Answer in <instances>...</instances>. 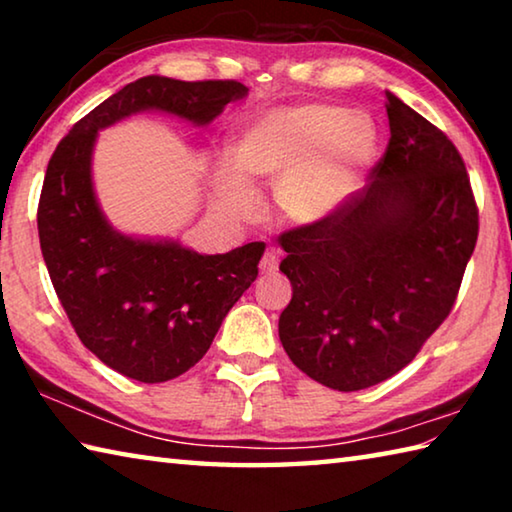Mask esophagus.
I'll return each instance as SVG.
<instances>
[{"label": "esophagus", "mask_w": 512, "mask_h": 512, "mask_svg": "<svg viewBox=\"0 0 512 512\" xmlns=\"http://www.w3.org/2000/svg\"><path fill=\"white\" fill-rule=\"evenodd\" d=\"M277 264H280V253H277L275 248H266L262 262H259V273L264 277L273 275L277 271Z\"/></svg>", "instance_id": "1"}]
</instances>
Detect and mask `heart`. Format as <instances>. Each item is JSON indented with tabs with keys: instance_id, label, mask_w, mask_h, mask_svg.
<instances>
[{
	"instance_id": "heart-1",
	"label": "heart",
	"mask_w": 512,
	"mask_h": 512,
	"mask_svg": "<svg viewBox=\"0 0 512 512\" xmlns=\"http://www.w3.org/2000/svg\"><path fill=\"white\" fill-rule=\"evenodd\" d=\"M379 126L368 112L334 103L262 110L239 126L232 167L214 173L221 201L250 212V185H275V201L293 225H318L345 210L366 185L379 153Z\"/></svg>"
}]
</instances>
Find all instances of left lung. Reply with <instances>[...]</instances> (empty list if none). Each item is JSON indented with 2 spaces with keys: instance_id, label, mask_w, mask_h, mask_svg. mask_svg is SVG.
<instances>
[{
  "instance_id": "1",
  "label": "left lung",
  "mask_w": 512,
  "mask_h": 512,
  "mask_svg": "<svg viewBox=\"0 0 512 512\" xmlns=\"http://www.w3.org/2000/svg\"><path fill=\"white\" fill-rule=\"evenodd\" d=\"M391 142L334 219L284 232L280 316L289 359L334 391H361L415 359L454 307L479 235L456 146L386 92Z\"/></svg>"
}]
</instances>
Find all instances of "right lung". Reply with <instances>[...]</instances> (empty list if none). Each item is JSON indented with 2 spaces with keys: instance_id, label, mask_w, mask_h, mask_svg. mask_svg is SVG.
I'll use <instances>...</instances> for the list:
<instances>
[{
  "instance_id": "right-lung-1",
  "label": "right lung",
  "mask_w": 512,
  "mask_h": 512,
  "mask_svg": "<svg viewBox=\"0 0 512 512\" xmlns=\"http://www.w3.org/2000/svg\"><path fill=\"white\" fill-rule=\"evenodd\" d=\"M246 97L248 88L237 81L144 76L74 124L51 155L38 205L51 284L85 348L128 379L160 384L196 366L232 305L255 282L264 244L203 255L178 239L117 230L94 192L99 131L137 112L207 126L228 103Z\"/></svg>"
}]
</instances>
